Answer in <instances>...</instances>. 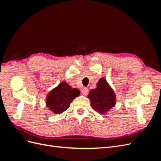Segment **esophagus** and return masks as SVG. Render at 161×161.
Segmentation results:
<instances>
[{"mask_svg":"<svg viewBox=\"0 0 161 161\" xmlns=\"http://www.w3.org/2000/svg\"><path fill=\"white\" fill-rule=\"evenodd\" d=\"M81 92H82V93L84 95H86L87 94H88L89 89H87V88H86V87H83V88L81 89Z\"/></svg>","mask_w":161,"mask_h":161,"instance_id":"obj_1","label":"esophagus"}]
</instances>
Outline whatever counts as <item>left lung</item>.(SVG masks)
<instances>
[{
  "label": "left lung",
  "instance_id": "left-lung-1",
  "mask_svg": "<svg viewBox=\"0 0 161 161\" xmlns=\"http://www.w3.org/2000/svg\"><path fill=\"white\" fill-rule=\"evenodd\" d=\"M87 97L92 108L102 115L108 114L116 104L115 93L104 77L99 80L96 89H91Z\"/></svg>",
  "mask_w": 161,
  "mask_h": 161
}]
</instances>
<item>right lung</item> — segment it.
Instances as JSON below:
<instances>
[{
  "label": "right lung",
  "instance_id": "obj_1",
  "mask_svg": "<svg viewBox=\"0 0 161 161\" xmlns=\"http://www.w3.org/2000/svg\"><path fill=\"white\" fill-rule=\"evenodd\" d=\"M80 94L79 89L72 88L64 80L47 95L46 106L53 114H61L69 108L71 102Z\"/></svg>",
  "mask_w": 161,
  "mask_h": 161
}]
</instances>
